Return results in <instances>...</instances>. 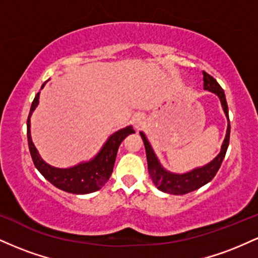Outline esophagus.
Returning a JSON list of instances; mask_svg holds the SVG:
<instances>
[{
  "mask_svg": "<svg viewBox=\"0 0 258 258\" xmlns=\"http://www.w3.org/2000/svg\"><path fill=\"white\" fill-rule=\"evenodd\" d=\"M142 123H143V121H142V117H139V116L136 117V119H135V126L137 127V128L139 126H142Z\"/></svg>",
  "mask_w": 258,
  "mask_h": 258,
  "instance_id": "1",
  "label": "esophagus"
}]
</instances>
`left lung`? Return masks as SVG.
Wrapping results in <instances>:
<instances>
[{
  "label": "left lung",
  "instance_id": "8db88e82",
  "mask_svg": "<svg viewBox=\"0 0 258 258\" xmlns=\"http://www.w3.org/2000/svg\"><path fill=\"white\" fill-rule=\"evenodd\" d=\"M204 75V90H207L210 92H214L220 97L222 106H223V110L226 112L228 117V105L226 100V94H224L223 88L221 87L216 80L212 78L210 74L203 72ZM229 120V117H228ZM142 139L144 142V147H146V153H147V160H148V171H149L150 178H152L153 183L156 185V188L160 189L161 191L165 193L173 194V195H183L186 193H190V191L197 190L200 186L205 185L206 183H209L217 173V171L220 170L222 161H223L224 156H226L228 144H229V136H230V123H228L227 128V135L224 138L223 144H222L221 153L218 154L217 158H215L214 161H211L210 164H207L206 166L195 168L191 172L184 173V174H174L170 173L167 171H165L161 167L160 162L156 159L155 154H154L152 147H150L149 142L144 136V133L141 132Z\"/></svg>",
  "mask_w": 258,
  "mask_h": 258
}]
</instances>
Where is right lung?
Segmentation results:
<instances>
[{"label":"right lung","mask_w":258,"mask_h":258,"mask_svg":"<svg viewBox=\"0 0 258 258\" xmlns=\"http://www.w3.org/2000/svg\"><path fill=\"white\" fill-rule=\"evenodd\" d=\"M38 97H40V93H37L35 96V99L32 100L30 112H29L28 116V122H26V125H28L29 150H30V155L35 167L40 171V173L48 182H51L53 185L61 189V190L68 191V193L88 194L98 190L105 184L106 180L110 177L112 168H114L115 159H116L117 149H119L121 142L128 135L135 133L133 128L131 126H128L110 136V138L106 141V143L98 153V155L92 161L80 164L78 166L70 168H55L49 166L48 164H46L40 158L30 136V115L38 104Z\"/></svg>","instance_id":"right-lung-1"}]
</instances>
